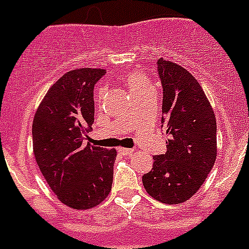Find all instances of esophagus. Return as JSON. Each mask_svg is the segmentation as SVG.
<instances>
[{"instance_id":"1","label":"esophagus","mask_w":249,"mask_h":249,"mask_svg":"<svg viewBox=\"0 0 249 249\" xmlns=\"http://www.w3.org/2000/svg\"><path fill=\"white\" fill-rule=\"evenodd\" d=\"M133 151H134L133 148H124V147L119 148V152H120L121 155H130Z\"/></svg>"}]
</instances>
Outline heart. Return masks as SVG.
Instances as JSON below:
<instances>
[{
  "instance_id": "1",
  "label": "heart",
  "mask_w": 249,
  "mask_h": 249,
  "mask_svg": "<svg viewBox=\"0 0 249 249\" xmlns=\"http://www.w3.org/2000/svg\"><path fill=\"white\" fill-rule=\"evenodd\" d=\"M125 81H126V85H128L129 90H130V93H132L133 95L151 86L150 81H148L142 73L136 71L129 72L128 75H126V77H125Z\"/></svg>"
}]
</instances>
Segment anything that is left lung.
Segmentation results:
<instances>
[{"label": "left lung", "mask_w": 249, "mask_h": 249, "mask_svg": "<svg viewBox=\"0 0 249 249\" xmlns=\"http://www.w3.org/2000/svg\"><path fill=\"white\" fill-rule=\"evenodd\" d=\"M161 117L166 152L154 156L142 177L148 195L165 204H181L204 183L217 158L216 116L197 80L181 66L160 58Z\"/></svg>", "instance_id": "obj_1"}]
</instances>
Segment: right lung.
I'll list each match as a JSON object with an SVG mask.
<instances>
[{
  "label": "right lung",
  "instance_id": "add662e5",
  "mask_svg": "<svg viewBox=\"0 0 249 249\" xmlns=\"http://www.w3.org/2000/svg\"><path fill=\"white\" fill-rule=\"evenodd\" d=\"M105 73L101 68L64 73L33 117L37 165L56 197L73 209L101 204L112 187L116 150L85 144L94 123V85Z\"/></svg>",
  "mask_w": 249,
  "mask_h": 249
}]
</instances>
